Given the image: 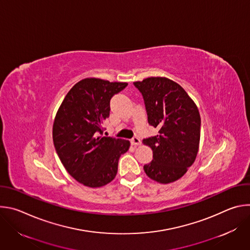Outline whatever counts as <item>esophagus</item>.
Returning <instances> with one entry per match:
<instances>
[{
    "instance_id": "obj_1",
    "label": "esophagus",
    "mask_w": 250,
    "mask_h": 250,
    "mask_svg": "<svg viewBox=\"0 0 250 250\" xmlns=\"http://www.w3.org/2000/svg\"><path fill=\"white\" fill-rule=\"evenodd\" d=\"M140 144H141V141H140V139L137 136H133L131 138V145L132 146H139Z\"/></svg>"
}]
</instances>
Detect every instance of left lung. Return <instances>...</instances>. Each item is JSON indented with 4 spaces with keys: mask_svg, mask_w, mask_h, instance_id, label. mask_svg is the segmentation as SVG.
I'll use <instances>...</instances> for the list:
<instances>
[{
    "mask_svg": "<svg viewBox=\"0 0 250 250\" xmlns=\"http://www.w3.org/2000/svg\"><path fill=\"white\" fill-rule=\"evenodd\" d=\"M145 100L148 124L158 134L142 140L153 151V159L144 169L150 179L168 184L187 172L200 145L201 117L194 101L176 82L165 77H149L134 82Z\"/></svg>",
    "mask_w": 250,
    "mask_h": 250,
    "instance_id": "obj_1",
    "label": "left lung"
}]
</instances>
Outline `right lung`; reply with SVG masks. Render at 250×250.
I'll list each match as a JSON object with an SVG mask.
<instances>
[{"mask_svg": "<svg viewBox=\"0 0 250 250\" xmlns=\"http://www.w3.org/2000/svg\"><path fill=\"white\" fill-rule=\"evenodd\" d=\"M127 83L98 78L79 81L64 98L56 114L52 137L57 155L79 183L98 188L115 179L119 159L129 141L104 135L110 101Z\"/></svg>", "mask_w": 250, "mask_h": 250, "instance_id": "add662e5", "label": "right lung"}]
</instances>
